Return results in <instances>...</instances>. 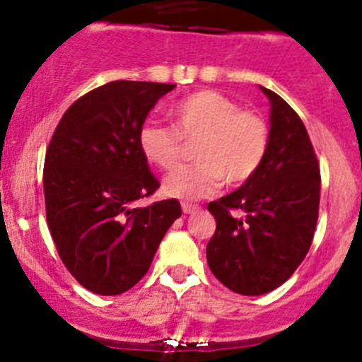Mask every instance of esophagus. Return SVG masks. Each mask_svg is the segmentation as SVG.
I'll use <instances>...</instances> for the list:
<instances>
[{
  "instance_id": "obj_1",
  "label": "esophagus",
  "mask_w": 362,
  "mask_h": 362,
  "mask_svg": "<svg viewBox=\"0 0 362 362\" xmlns=\"http://www.w3.org/2000/svg\"><path fill=\"white\" fill-rule=\"evenodd\" d=\"M182 210H184V214H196V211L199 210V204L182 203Z\"/></svg>"
}]
</instances>
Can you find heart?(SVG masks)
I'll use <instances>...</instances> for the list:
<instances>
[{
	"instance_id": "obj_1",
	"label": "heart",
	"mask_w": 362,
	"mask_h": 362,
	"mask_svg": "<svg viewBox=\"0 0 362 362\" xmlns=\"http://www.w3.org/2000/svg\"><path fill=\"white\" fill-rule=\"evenodd\" d=\"M173 127L145 122L138 144L145 159L160 170H173L185 154V141L194 140L191 166L175 170L164 180L171 198L198 202L214 194L222 182L240 185L250 180L269 151V127L257 112L240 108L236 101L211 89L187 94L171 105Z\"/></svg>"
}]
</instances>
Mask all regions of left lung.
<instances>
[{
  "label": "left lung",
  "mask_w": 362,
  "mask_h": 362,
  "mask_svg": "<svg viewBox=\"0 0 362 362\" xmlns=\"http://www.w3.org/2000/svg\"><path fill=\"white\" fill-rule=\"evenodd\" d=\"M261 90L272 101L268 156L242 187L208 203L217 222L206 245L208 266L218 282L243 296L266 294L291 279L319 218L320 168L305 124L279 94Z\"/></svg>",
  "instance_id": "left-lung-1"
}]
</instances>
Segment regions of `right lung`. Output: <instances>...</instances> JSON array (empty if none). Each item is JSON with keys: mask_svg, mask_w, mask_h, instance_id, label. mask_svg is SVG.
I'll return each instance as SVG.
<instances>
[{"mask_svg": "<svg viewBox=\"0 0 362 362\" xmlns=\"http://www.w3.org/2000/svg\"><path fill=\"white\" fill-rule=\"evenodd\" d=\"M175 87L133 80L96 87L64 112L47 148V224L63 264L94 294L117 296L136 286L182 215L177 199L134 206L160 185L138 133Z\"/></svg>", "mask_w": 362, "mask_h": 362, "instance_id": "right-lung-1", "label": "right lung"}]
</instances>
